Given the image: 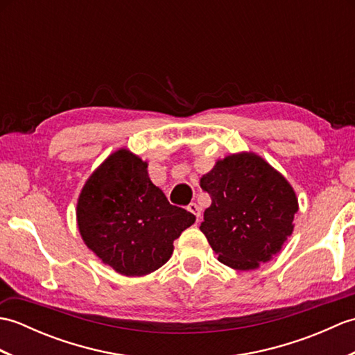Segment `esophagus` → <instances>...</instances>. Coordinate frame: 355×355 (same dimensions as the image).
<instances>
[{
    "instance_id": "esophagus-1",
    "label": "esophagus",
    "mask_w": 355,
    "mask_h": 355,
    "mask_svg": "<svg viewBox=\"0 0 355 355\" xmlns=\"http://www.w3.org/2000/svg\"><path fill=\"white\" fill-rule=\"evenodd\" d=\"M187 210H189L191 214H193V215H195V218H197V221L200 220V216H201V209L198 207V205H195V202H191V205L187 206Z\"/></svg>"
}]
</instances>
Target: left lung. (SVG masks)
Returning <instances> with one entry per match:
<instances>
[{
  "mask_svg": "<svg viewBox=\"0 0 355 355\" xmlns=\"http://www.w3.org/2000/svg\"><path fill=\"white\" fill-rule=\"evenodd\" d=\"M200 186L212 198L200 230L218 261L247 271L282 250L299 202L288 180L261 155L224 157L201 177Z\"/></svg>",
  "mask_w": 355,
  "mask_h": 355,
  "instance_id": "obj_1",
  "label": "left lung"
}]
</instances>
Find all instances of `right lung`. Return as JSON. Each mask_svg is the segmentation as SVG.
I'll return each instance as SVG.
<instances>
[{
	"instance_id": "right-lung-1",
	"label": "right lung",
	"mask_w": 355,
	"mask_h": 355,
	"mask_svg": "<svg viewBox=\"0 0 355 355\" xmlns=\"http://www.w3.org/2000/svg\"><path fill=\"white\" fill-rule=\"evenodd\" d=\"M85 245L123 276H145L169 261L173 241L195 223L150 182L148 163L117 149L88 177L76 207Z\"/></svg>"
}]
</instances>
